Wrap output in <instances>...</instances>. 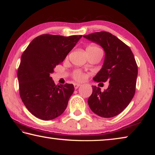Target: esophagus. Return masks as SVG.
<instances>
[{
    "label": "esophagus",
    "mask_w": 155,
    "mask_h": 155,
    "mask_svg": "<svg viewBox=\"0 0 155 155\" xmlns=\"http://www.w3.org/2000/svg\"><path fill=\"white\" fill-rule=\"evenodd\" d=\"M81 86V84H78V83H74V88L76 89V90H77V89H78V87H79Z\"/></svg>",
    "instance_id": "obj_1"
}]
</instances>
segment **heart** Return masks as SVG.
I'll use <instances>...</instances> for the list:
<instances>
[{"label": "heart", "instance_id": "obj_1", "mask_svg": "<svg viewBox=\"0 0 155 155\" xmlns=\"http://www.w3.org/2000/svg\"><path fill=\"white\" fill-rule=\"evenodd\" d=\"M97 50H101V49L97 46L94 45V44H91V45L88 46L87 47V48H86V51H97ZM73 77H74V78L75 80L78 81H82L85 79V74L80 71H76L74 73V76H73Z\"/></svg>", "mask_w": 155, "mask_h": 155}]
</instances>
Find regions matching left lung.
I'll return each instance as SVG.
<instances>
[{"label": "left lung", "instance_id": "1", "mask_svg": "<svg viewBox=\"0 0 155 155\" xmlns=\"http://www.w3.org/2000/svg\"><path fill=\"white\" fill-rule=\"evenodd\" d=\"M83 37L98 44L105 52L103 67L93 80L109 83L104 91L92 86L88 104L99 116L114 117L129 104L135 95L138 69L134 55L129 47L109 32L101 31Z\"/></svg>", "mask_w": 155, "mask_h": 155}]
</instances>
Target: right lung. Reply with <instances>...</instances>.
Segmentation results:
<instances>
[{
  "instance_id": "obj_1",
  "label": "right lung",
  "mask_w": 155,
  "mask_h": 155,
  "mask_svg": "<svg viewBox=\"0 0 155 155\" xmlns=\"http://www.w3.org/2000/svg\"><path fill=\"white\" fill-rule=\"evenodd\" d=\"M81 38L44 34L31 41L22 53L18 70L20 96L29 112L38 118L54 119L66 109L74 85H55L51 74Z\"/></svg>"
}]
</instances>
